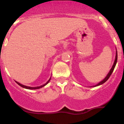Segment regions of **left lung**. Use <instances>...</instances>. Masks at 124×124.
Here are the masks:
<instances>
[{"mask_svg": "<svg viewBox=\"0 0 124 124\" xmlns=\"http://www.w3.org/2000/svg\"><path fill=\"white\" fill-rule=\"evenodd\" d=\"M116 56H115V61H114V63H113V65L112 67H111V68L110 69V71L108 72V73L107 74V75L106 76V77H105V78H104V79H103L102 80H101V82H99V83H98V84H96V85H93V86H90V87H95V86H99V85H102V84H104V83L105 82L107 81V80H108V79H109V78H110V76H111V74H112L113 71L114 69H115V66H116V63H117V50H116Z\"/></svg>", "mask_w": 124, "mask_h": 124, "instance_id": "8db88e82", "label": "left lung"}]
</instances>
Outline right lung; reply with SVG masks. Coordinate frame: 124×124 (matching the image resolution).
Masks as SVG:
<instances>
[{
	"mask_svg": "<svg viewBox=\"0 0 124 124\" xmlns=\"http://www.w3.org/2000/svg\"><path fill=\"white\" fill-rule=\"evenodd\" d=\"M51 76L50 77V78L49 79V80H48L47 82H46L45 84H43L42 85H40V86H34V87H31V86H26V85H22V84H20L19 82H18L16 81V82L17 83V84H18L19 85H20V86H22V88H26V89H28V90H36V89H39V88H42L43 86H45V85H46V84H48V83L50 82V80H51Z\"/></svg>",
	"mask_w": 124,
	"mask_h": 124,
	"instance_id": "obj_1",
	"label": "right lung"
}]
</instances>
